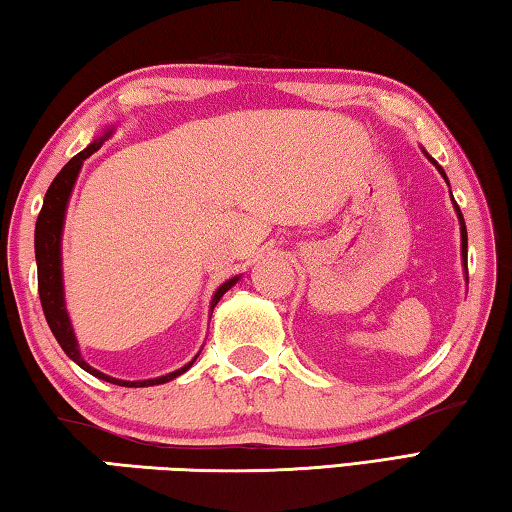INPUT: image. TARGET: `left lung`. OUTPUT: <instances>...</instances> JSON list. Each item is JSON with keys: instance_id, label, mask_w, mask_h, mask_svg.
Instances as JSON below:
<instances>
[{"instance_id": "obj_1", "label": "left lung", "mask_w": 512, "mask_h": 512, "mask_svg": "<svg viewBox=\"0 0 512 512\" xmlns=\"http://www.w3.org/2000/svg\"><path fill=\"white\" fill-rule=\"evenodd\" d=\"M433 164H436V169L440 171V176H443L445 180H447V176H445V171H443V167H440V164L436 162V160H433V158H429ZM449 194H452V192H449ZM452 201H454V198H452ZM454 207H456V214H458V221H461V241H463V264L467 266V230H465V219H463V214H461V207H458L456 205V201H454Z\"/></svg>"}]
</instances>
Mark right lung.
<instances>
[{
	"mask_svg": "<svg viewBox=\"0 0 512 512\" xmlns=\"http://www.w3.org/2000/svg\"><path fill=\"white\" fill-rule=\"evenodd\" d=\"M110 133H106L108 137ZM106 137H99L94 140L88 149H83L79 155H74L63 169H60L58 176L54 178V183L49 185L47 194H45V203H42V210L38 214L36 221V262H38V293H40V302H42V311H45V318L49 323V329L54 332L56 341L60 343V348L65 350V354L74 363H79L83 370H88L90 375L99 377L103 381H110V384L117 386H126V388H144V386H155V384H164V381H171L173 377L183 375L185 370L192 368L194 361H189L187 366L180 370H173L164 377H155V379H144V381H121L115 377L103 375V372L94 370L92 366L83 361L81 352H79V343H76L72 323H69L67 309H65V296H63V268H60V235H63V221H65V207L69 201V194H72V187L76 183V176H79L81 164L85 158H90L94 151L101 149V144ZM239 277H232V280L223 282L219 289H216L214 298H212V309L216 307V302L221 300V296L230 287H235Z\"/></svg>",
	"mask_w": 512,
	"mask_h": 512,
	"instance_id": "add662e5",
	"label": "right lung"
}]
</instances>
